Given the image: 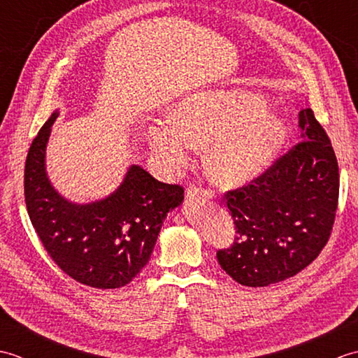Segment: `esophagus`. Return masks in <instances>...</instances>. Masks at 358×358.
<instances>
[{"label": "esophagus", "instance_id": "obj_1", "mask_svg": "<svg viewBox=\"0 0 358 358\" xmlns=\"http://www.w3.org/2000/svg\"><path fill=\"white\" fill-rule=\"evenodd\" d=\"M186 196H187L189 200H194V199H212V196H214V194H212V191H208V189H200V187H195V186H187Z\"/></svg>", "mask_w": 358, "mask_h": 358}]
</instances>
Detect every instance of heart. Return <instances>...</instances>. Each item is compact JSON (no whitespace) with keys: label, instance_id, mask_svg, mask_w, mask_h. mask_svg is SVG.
Here are the masks:
<instances>
[{"label":"heart","instance_id":"heart-1","mask_svg":"<svg viewBox=\"0 0 358 358\" xmlns=\"http://www.w3.org/2000/svg\"><path fill=\"white\" fill-rule=\"evenodd\" d=\"M287 136L285 121L263 98L204 92L181 103L173 117L148 127V141L166 172L183 167L206 141L204 166L222 186H240L271 164Z\"/></svg>","mask_w":358,"mask_h":358}]
</instances>
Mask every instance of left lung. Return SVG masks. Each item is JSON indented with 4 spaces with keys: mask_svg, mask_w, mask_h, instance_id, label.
<instances>
[{
    "mask_svg": "<svg viewBox=\"0 0 358 358\" xmlns=\"http://www.w3.org/2000/svg\"><path fill=\"white\" fill-rule=\"evenodd\" d=\"M299 127L300 143L252 183L224 195L237 235L217 260L243 286L294 277L329 240L338 203L337 158L313 109L300 110Z\"/></svg>",
    "mask_w": 358,
    "mask_h": 358,
    "instance_id": "left-lung-1",
    "label": "left lung"
}]
</instances>
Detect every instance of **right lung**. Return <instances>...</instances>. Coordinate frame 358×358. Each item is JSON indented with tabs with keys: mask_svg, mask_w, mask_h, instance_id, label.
Returning <instances> with one entry per match:
<instances>
[{
	"mask_svg": "<svg viewBox=\"0 0 358 358\" xmlns=\"http://www.w3.org/2000/svg\"><path fill=\"white\" fill-rule=\"evenodd\" d=\"M58 110L30 144L24 199L35 231L58 268L80 283L126 286L148 264L164 218L185 199L183 187L129 167L123 183L103 200L78 204L59 195L45 172V146Z\"/></svg>",
	"mask_w": 358,
	"mask_h": 358,
	"instance_id": "1",
	"label": "right lung"
}]
</instances>
